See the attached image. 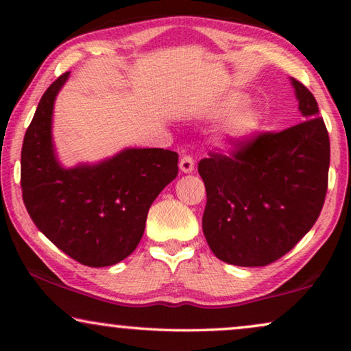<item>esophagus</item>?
Segmentation results:
<instances>
[{"instance_id":"obj_1","label":"esophagus","mask_w":351,"mask_h":351,"mask_svg":"<svg viewBox=\"0 0 351 351\" xmlns=\"http://www.w3.org/2000/svg\"><path fill=\"white\" fill-rule=\"evenodd\" d=\"M180 169L182 173H192L195 170V162L193 159L190 156H182L181 161H180Z\"/></svg>"}]
</instances>
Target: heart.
Masks as SVG:
<instances>
[{
	"instance_id": "obj_1",
	"label": "heart",
	"mask_w": 351,
	"mask_h": 351,
	"mask_svg": "<svg viewBox=\"0 0 351 351\" xmlns=\"http://www.w3.org/2000/svg\"><path fill=\"white\" fill-rule=\"evenodd\" d=\"M241 97L237 94H229L224 96L215 104H210L204 112L210 117L223 116L228 112L232 106L240 104ZM261 117L260 112L252 108V106H240L230 112H228L218 125L213 130L212 142L213 145L223 150H235V148L241 147L245 142L252 138L254 133L257 132L260 127Z\"/></svg>"
}]
</instances>
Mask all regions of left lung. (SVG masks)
Here are the masks:
<instances>
[{
    "label": "left lung",
    "instance_id": "obj_1",
    "mask_svg": "<svg viewBox=\"0 0 351 351\" xmlns=\"http://www.w3.org/2000/svg\"><path fill=\"white\" fill-rule=\"evenodd\" d=\"M304 121L261 134L232 156L203 159L207 204L203 232L219 260L266 266L289 252L322 210L330 169V139L313 94L295 79Z\"/></svg>",
    "mask_w": 351,
    "mask_h": 351
}]
</instances>
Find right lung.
<instances>
[{
  "instance_id": "add662e5",
  "label": "right lung",
  "mask_w": 351,
  "mask_h": 351,
  "mask_svg": "<svg viewBox=\"0 0 351 351\" xmlns=\"http://www.w3.org/2000/svg\"><path fill=\"white\" fill-rule=\"evenodd\" d=\"M69 73L41 97L21 148L23 201L32 221L82 265L112 266L144 235L147 213L178 176V153L127 147L99 162L64 167L52 138V114Z\"/></svg>"
}]
</instances>
